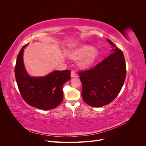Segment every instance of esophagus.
<instances>
[{
    "instance_id": "obj_1",
    "label": "esophagus",
    "mask_w": 146,
    "mask_h": 146,
    "mask_svg": "<svg viewBox=\"0 0 146 146\" xmlns=\"http://www.w3.org/2000/svg\"><path fill=\"white\" fill-rule=\"evenodd\" d=\"M70 76H71V77H76V73L75 72V71H74V70H72L71 74H70Z\"/></svg>"
}]
</instances>
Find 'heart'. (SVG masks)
I'll return each instance as SVG.
<instances>
[{"label": "heart", "mask_w": 146, "mask_h": 146, "mask_svg": "<svg viewBox=\"0 0 146 146\" xmlns=\"http://www.w3.org/2000/svg\"><path fill=\"white\" fill-rule=\"evenodd\" d=\"M99 56V52L94 49L91 46H83L75 52L72 57L74 59H79L85 57L81 61V66L84 68H88L94 63Z\"/></svg>", "instance_id": "obj_1"}]
</instances>
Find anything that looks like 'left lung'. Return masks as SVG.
<instances>
[{
  "label": "left lung",
  "mask_w": 146,
  "mask_h": 146,
  "mask_svg": "<svg viewBox=\"0 0 146 146\" xmlns=\"http://www.w3.org/2000/svg\"><path fill=\"white\" fill-rule=\"evenodd\" d=\"M107 40L113 47V53L94 68L78 73L82 83L83 100L93 107L111 102L120 92L126 77L123 52L110 39Z\"/></svg>",
  "instance_id": "obj_1"
}]
</instances>
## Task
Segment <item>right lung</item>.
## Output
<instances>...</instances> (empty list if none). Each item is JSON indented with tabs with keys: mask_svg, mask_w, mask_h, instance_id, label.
<instances>
[{
	"mask_svg": "<svg viewBox=\"0 0 146 146\" xmlns=\"http://www.w3.org/2000/svg\"><path fill=\"white\" fill-rule=\"evenodd\" d=\"M25 44L17 56L15 73L22 98L32 107L43 110L56 108L63 99V86L70 79V70H55L43 77H31L26 70L23 53Z\"/></svg>",
	"mask_w": 146,
	"mask_h": 146,
	"instance_id": "right-lung-1",
	"label": "right lung"
}]
</instances>
